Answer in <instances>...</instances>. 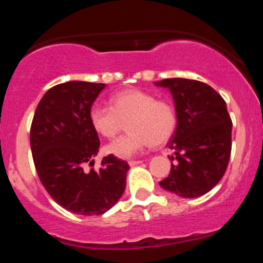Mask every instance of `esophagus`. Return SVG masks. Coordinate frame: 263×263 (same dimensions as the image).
<instances>
[{
	"label": "esophagus",
	"instance_id": "1",
	"mask_svg": "<svg viewBox=\"0 0 263 263\" xmlns=\"http://www.w3.org/2000/svg\"><path fill=\"white\" fill-rule=\"evenodd\" d=\"M127 163H129L130 166H137V164L142 163V160H129Z\"/></svg>",
	"mask_w": 263,
	"mask_h": 263
}]
</instances>
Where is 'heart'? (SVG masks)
Segmentation results:
<instances>
[{
	"instance_id": "heart-1",
	"label": "heart",
	"mask_w": 263,
	"mask_h": 263,
	"mask_svg": "<svg viewBox=\"0 0 263 263\" xmlns=\"http://www.w3.org/2000/svg\"><path fill=\"white\" fill-rule=\"evenodd\" d=\"M90 125L100 136L113 138L127 122L129 133L106 145L108 154L129 159L148 145L167 142L176 127V110L167 100H157L141 89L118 92L110 99V106L95 105L89 111Z\"/></svg>"
}]
</instances>
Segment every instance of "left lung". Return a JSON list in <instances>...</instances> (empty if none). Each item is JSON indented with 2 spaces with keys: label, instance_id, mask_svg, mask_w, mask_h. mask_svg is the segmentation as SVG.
Wrapping results in <instances>:
<instances>
[{
  "label": "left lung",
  "instance_id": "left-lung-1",
  "mask_svg": "<svg viewBox=\"0 0 263 263\" xmlns=\"http://www.w3.org/2000/svg\"><path fill=\"white\" fill-rule=\"evenodd\" d=\"M175 103L178 125L168 148L174 155L160 187L182 197L210 192L227 171L232 152V120L224 99L205 83L164 79Z\"/></svg>",
  "mask_w": 263,
  "mask_h": 263
}]
</instances>
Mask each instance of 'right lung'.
<instances>
[{"mask_svg": "<svg viewBox=\"0 0 263 263\" xmlns=\"http://www.w3.org/2000/svg\"><path fill=\"white\" fill-rule=\"evenodd\" d=\"M105 84L68 81L48 89L39 101L30 129L32 159L42 184L53 200L76 215H103L126 187L127 162L108 155L95 164L100 139L89 111Z\"/></svg>", "mask_w": 263, "mask_h": 263, "instance_id": "1", "label": "right lung"}]
</instances>
